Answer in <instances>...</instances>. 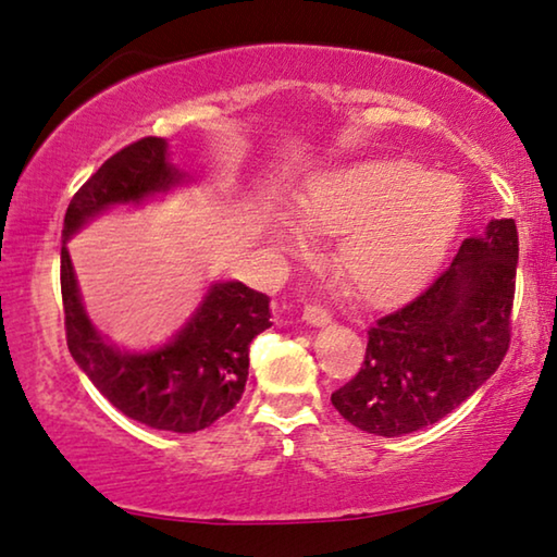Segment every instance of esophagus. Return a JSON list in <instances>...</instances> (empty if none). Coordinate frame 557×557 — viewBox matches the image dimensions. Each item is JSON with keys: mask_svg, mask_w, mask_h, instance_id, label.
Wrapping results in <instances>:
<instances>
[{"mask_svg": "<svg viewBox=\"0 0 557 557\" xmlns=\"http://www.w3.org/2000/svg\"><path fill=\"white\" fill-rule=\"evenodd\" d=\"M301 319L308 323V326L323 329V326H329V323H331V313L326 311V308H321V306H306Z\"/></svg>", "mask_w": 557, "mask_h": 557, "instance_id": "obj_1", "label": "esophagus"}]
</instances>
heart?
<instances>
[{
    "label": "heart",
    "mask_w": 557,
    "mask_h": 557,
    "mask_svg": "<svg viewBox=\"0 0 557 557\" xmlns=\"http://www.w3.org/2000/svg\"><path fill=\"white\" fill-rule=\"evenodd\" d=\"M463 196L446 174L410 159H366L311 176L288 211L269 213L281 249L306 251L308 234L336 236L333 267L350 294L388 306L423 284L456 234Z\"/></svg>",
    "instance_id": "b5f03b06"
}]
</instances>
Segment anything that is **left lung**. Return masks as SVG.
I'll use <instances>...</instances> for the list:
<instances>
[{"label":"left lung","instance_id":"1","mask_svg":"<svg viewBox=\"0 0 557 557\" xmlns=\"http://www.w3.org/2000/svg\"><path fill=\"white\" fill-rule=\"evenodd\" d=\"M516 269V221L491 219L423 294L375 321L361 371L331 404L350 425L383 438L446 418L506 356Z\"/></svg>","mask_w":557,"mask_h":557}]
</instances>
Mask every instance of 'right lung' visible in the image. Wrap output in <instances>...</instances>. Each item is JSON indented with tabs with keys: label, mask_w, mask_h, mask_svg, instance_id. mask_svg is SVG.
<instances>
[{
	"label": "right lung",
	"mask_w": 557,
	"mask_h": 557,
	"mask_svg": "<svg viewBox=\"0 0 557 557\" xmlns=\"http://www.w3.org/2000/svg\"><path fill=\"white\" fill-rule=\"evenodd\" d=\"M191 184L171 164L169 141L147 136L99 166L74 194L62 228V298L66 346L111 406L157 431L196 433L226 416L249 379V346L271 329V298L242 281H213L166 344L119 348L89 319L66 244L119 207H144Z\"/></svg>",
	"instance_id": "obj_1"
}]
</instances>
